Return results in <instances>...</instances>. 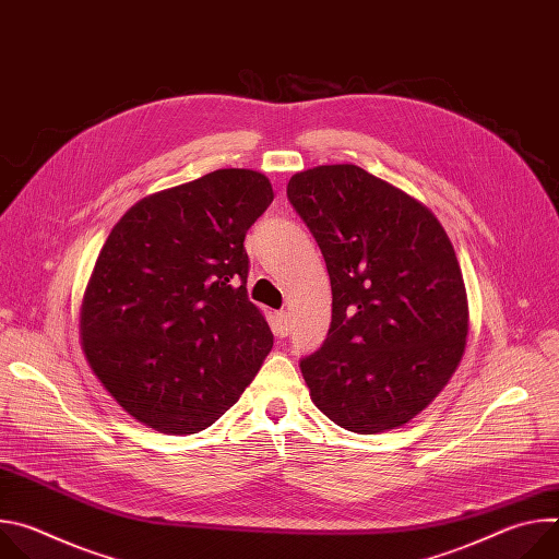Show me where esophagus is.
<instances>
[{"instance_id":"obj_1","label":"esophagus","mask_w":559,"mask_h":559,"mask_svg":"<svg viewBox=\"0 0 559 559\" xmlns=\"http://www.w3.org/2000/svg\"><path fill=\"white\" fill-rule=\"evenodd\" d=\"M274 334L278 338H285L289 334V313L287 311H276V316H274Z\"/></svg>"}]
</instances>
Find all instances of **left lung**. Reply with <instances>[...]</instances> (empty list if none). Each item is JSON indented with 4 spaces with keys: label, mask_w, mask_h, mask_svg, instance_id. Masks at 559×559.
<instances>
[{
    "label": "left lung",
    "mask_w": 559,
    "mask_h": 559,
    "mask_svg": "<svg viewBox=\"0 0 559 559\" xmlns=\"http://www.w3.org/2000/svg\"><path fill=\"white\" fill-rule=\"evenodd\" d=\"M332 281V325L300 360L311 403L354 433L414 420L455 373L468 336L462 270L436 214L354 164L287 183Z\"/></svg>",
    "instance_id": "obj_1"
}]
</instances>
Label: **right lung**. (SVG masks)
<instances>
[{
  "mask_svg": "<svg viewBox=\"0 0 559 559\" xmlns=\"http://www.w3.org/2000/svg\"><path fill=\"white\" fill-rule=\"evenodd\" d=\"M265 175L214 170L134 203L112 227L79 307L84 356L136 423L188 436L214 425L259 373L274 336L248 298Z\"/></svg>",
  "mask_w": 559,
  "mask_h": 559,
  "instance_id": "right-lung-1",
  "label": "right lung"
}]
</instances>
